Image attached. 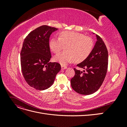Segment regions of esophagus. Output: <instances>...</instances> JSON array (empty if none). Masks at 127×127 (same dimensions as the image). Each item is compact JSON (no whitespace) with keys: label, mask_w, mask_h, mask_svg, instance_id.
<instances>
[{"label":"esophagus","mask_w":127,"mask_h":127,"mask_svg":"<svg viewBox=\"0 0 127 127\" xmlns=\"http://www.w3.org/2000/svg\"><path fill=\"white\" fill-rule=\"evenodd\" d=\"M67 67H66V66H61V69L63 70H64V69H67Z\"/></svg>","instance_id":"34e87169"}]
</instances>
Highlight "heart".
Returning a JSON list of instances; mask_svg holds the SVG:
<instances>
[{
  "instance_id": "b5f03b06",
  "label": "heart",
  "mask_w": 127,
  "mask_h": 127,
  "mask_svg": "<svg viewBox=\"0 0 127 127\" xmlns=\"http://www.w3.org/2000/svg\"><path fill=\"white\" fill-rule=\"evenodd\" d=\"M49 46L54 53H58L66 47V51L56 55L54 60L63 66L69 63L81 62L90 55L93 47V41L90 37L75 32L64 31L60 33L59 39L52 38Z\"/></svg>"
}]
</instances>
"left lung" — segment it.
Returning <instances> with one entry per match:
<instances>
[{
	"label": "left lung",
	"instance_id": "obj_1",
	"mask_svg": "<svg viewBox=\"0 0 127 127\" xmlns=\"http://www.w3.org/2000/svg\"><path fill=\"white\" fill-rule=\"evenodd\" d=\"M96 37L97 41L90 55L77 64L85 70L82 71L74 68L75 75L70 80L72 89L80 94L90 95L95 93L101 87L106 76L108 51L102 38L97 35Z\"/></svg>",
	"mask_w": 127,
	"mask_h": 127
}]
</instances>
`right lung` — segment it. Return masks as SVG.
I'll use <instances>...</instances> for the list:
<instances>
[{
	"label": "right lung",
	"mask_w": 127,
	"mask_h": 127,
	"mask_svg": "<svg viewBox=\"0 0 127 127\" xmlns=\"http://www.w3.org/2000/svg\"><path fill=\"white\" fill-rule=\"evenodd\" d=\"M58 30L42 25L30 32L25 39L21 52V64L26 83L37 90H45L54 83L60 64L51 63L49 46L51 34Z\"/></svg>",
	"instance_id": "add662e5"
}]
</instances>
